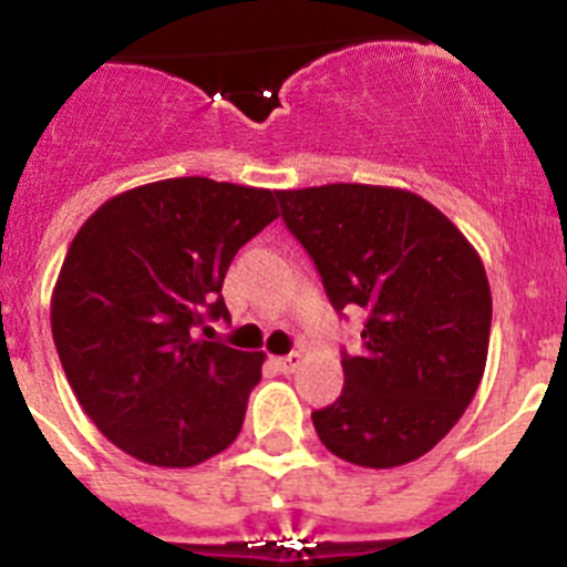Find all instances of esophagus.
Returning a JSON list of instances; mask_svg holds the SVG:
<instances>
[{"label": "esophagus", "instance_id": "1", "mask_svg": "<svg viewBox=\"0 0 567 567\" xmlns=\"http://www.w3.org/2000/svg\"><path fill=\"white\" fill-rule=\"evenodd\" d=\"M275 363H278V369L280 372H295V369H298L300 363H303V354L300 352H289V354H284V358H275Z\"/></svg>", "mask_w": 567, "mask_h": 567}]
</instances>
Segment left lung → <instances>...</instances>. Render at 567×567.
<instances>
[{
	"label": "left lung",
	"mask_w": 567,
	"mask_h": 567,
	"mask_svg": "<svg viewBox=\"0 0 567 567\" xmlns=\"http://www.w3.org/2000/svg\"><path fill=\"white\" fill-rule=\"evenodd\" d=\"M275 195L332 307L365 309L363 349L340 360L343 392L312 412L320 443L363 468L423 457L483 380L491 334L483 260L409 189L327 184Z\"/></svg>",
	"instance_id": "8db88e82"
}]
</instances>
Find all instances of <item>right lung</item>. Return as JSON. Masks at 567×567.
Returning a JSON list of instances; mask_svg holds the SVG:
<instances>
[{"mask_svg":"<svg viewBox=\"0 0 567 567\" xmlns=\"http://www.w3.org/2000/svg\"><path fill=\"white\" fill-rule=\"evenodd\" d=\"M275 218L272 189L189 175L115 195L76 233L53 343L87 417L130 457L189 468L238 437L264 352L195 332L229 318L224 275Z\"/></svg>","mask_w":567,"mask_h":567,"instance_id":"add662e5","label":"right lung"}]
</instances>
